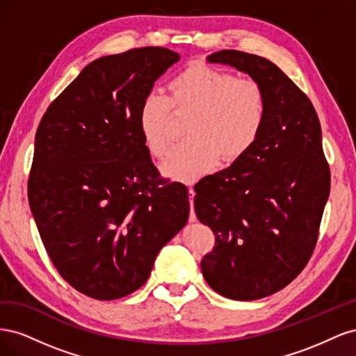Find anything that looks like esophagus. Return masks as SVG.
<instances>
[{
  "instance_id": "34e87169",
  "label": "esophagus",
  "mask_w": 356,
  "mask_h": 356,
  "mask_svg": "<svg viewBox=\"0 0 356 356\" xmlns=\"http://www.w3.org/2000/svg\"><path fill=\"white\" fill-rule=\"evenodd\" d=\"M188 195H190V222H196V213H195V196H196V191L193 187L188 188Z\"/></svg>"
}]
</instances>
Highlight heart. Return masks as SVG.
Returning a JSON list of instances; mask_svg holds the SVG:
<instances>
[{
	"label": "heart",
	"mask_w": 356,
	"mask_h": 356,
	"mask_svg": "<svg viewBox=\"0 0 356 356\" xmlns=\"http://www.w3.org/2000/svg\"><path fill=\"white\" fill-rule=\"evenodd\" d=\"M170 96L148 90L138 110L143 141L156 157L172 141L175 111L190 117L188 139L172 148L161 163L165 177L191 184L217 165L232 163L255 145L267 120V95L252 79L204 65L188 67L169 83ZM176 110L174 111L173 108Z\"/></svg>",
	"instance_id": "1"
}]
</instances>
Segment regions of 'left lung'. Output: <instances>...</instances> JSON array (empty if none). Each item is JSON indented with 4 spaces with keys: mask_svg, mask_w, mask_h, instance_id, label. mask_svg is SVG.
Returning a JSON list of instances; mask_svg holds the SVG:
<instances>
[{
    "mask_svg": "<svg viewBox=\"0 0 356 356\" xmlns=\"http://www.w3.org/2000/svg\"><path fill=\"white\" fill-rule=\"evenodd\" d=\"M263 86L267 120L255 145L195 188V211L215 234L202 258L208 285L239 301L272 296L293 282L314 252L330 196L319 118L307 96L266 58L215 51Z\"/></svg>",
    "mask_w": 356,
    "mask_h": 356,
    "instance_id": "1",
    "label": "left lung"
}]
</instances>
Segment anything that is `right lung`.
I'll return each mask as SVG.
<instances>
[{
  "label": "right lung",
  "mask_w": 356,
  "mask_h": 356,
  "mask_svg": "<svg viewBox=\"0 0 356 356\" xmlns=\"http://www.w3.org/2000/svg\"><path fill=\"white\" fill-rule=\"evenodd\" d=\"M179 59L165 47L96 59L37 129L32 217L59 275L92 298L141 288L159 251L187 224L188 190L159 181L138 124L144 95Z\"/></svg>",
  "instance_id": "right-lung-1"
}]
</instances>
